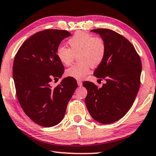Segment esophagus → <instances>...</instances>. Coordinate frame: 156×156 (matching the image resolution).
I'll list each match as a JSON object with an SVG mask.
<instances>
[{
  "instance_id": "34e87169",
  "label": "esophagus",
  "mask_w": 156,
  "mask_h": 156,
  "mask_svg": "<svg viewBox=\"0 0 156 156\" xmlns=\"http://www.w3.org/2000/svg\"><path fill=\"white\" fill-rule=\"evenodd\" d=\"M77 84H78V86H82V82H81V81H77Z\"/></svg>"
}]
</instances>
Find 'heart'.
I'll return each instance as SVG.
<instances>
[{
	"label": "heart",
	"mask_w": 156,
	"mask_h": 156,
	"mask_svg": "<svg viewBox=\"0 0 156 156\" xmlns=\"http://www.w3.org/2000/svg\"><path fill=\"white\" fill-rule=\"evenodd\" d=\"M69 48L60 45L57 48L56 56L61 64L68 66L77 55V64L66 70V75L76 80H83L90 72V66L101 64L106 53L105 42L101 38L94 37L83 31H77L68 40Z\"/></svg>",
	"instance_id": "1"
}]
</instances>
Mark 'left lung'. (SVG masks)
I'll return each instance as SVG.
<instances>
[{
    "mask_svg": "<svg viewBox=\"0 0 156 156\" xmlns=\"http://www.w3.org/2000/svg\"><path fill=\"white\" fill-rule=\"evenodd\" d=\"M91 31L99 34L106 46L104 59L94 73L106 83L99 88L83 82L88 90L85 103L95 121L110 124L122 118L133 105L140 88L141 60L132 43L118 33L108 29Z\"/></svg>",
    "mask_w": 156,
    "mask_h": 156,
    "instance_id": "obj_1",
    "label": "left lung"
}]
</instances>
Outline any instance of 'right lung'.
<instances>
[{
    "instance_id": "1",
    "label": "right lung",
    "mask_w": 156,
    "mask_h": 156,
    "mask_svg": "<svg viewBox=\"0 0 156 156\" xmlns=\"http://www.w3.org/2000/svg\"><path fill=\"white\" fill-rule=\"evenodd\" d=\"M70 35L65 30L39 31L22 44L15 56L13 78L18 100L24 113L40 126L53 127L62 121L77 87L75 79L69 76L55 88L50 84L64 72L56 50Z\"/></svg>"
}]
</instances>
